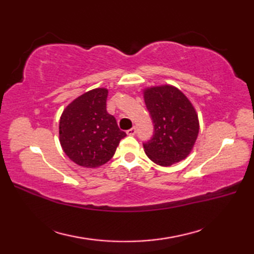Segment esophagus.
I'll list each match as a JSON object with an SVG mask.
<instances>
[{
	"instance_id": "esophagus-1",
	"label": "esophagus",
	"mask_w": 254,
	"mask_h": 254,
	"mask_svg": "<svg viewBox=\"0 0 254 254\" xmlns=\"http://www.w3.org/2000/svg\"><path fill=\"white\" fill-rule=\"evenodd\" d=\"M135 133H136V128L135 127H132V128H130V130L127 131V135H135Z\"/></svg>"
}]
</instances>
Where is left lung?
Masks as SVG:
<instances>
[{
    "instance_id": "1",
    "label": "left lung",
    "mask_w": 254,
    "mask_h": 254,
    "mask_svg": "<svg viewBox=\"0 0 254 254\" xmlns=\"http://www.w3.org/2000/svg\"><path fill=\"white\" fill-rule=\"evenodd\" d=\"M144 101L154 123V135L144 150L155 164L169 167L186 159L196 142L197 113L188 97L171 85L144 89Z\"/></svg>"
}]
</instances>
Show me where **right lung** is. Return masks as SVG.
Instances as JSON below:
<instances>
[{
    "label": "right lung",
    "instance_id": "1",
    "mask_svg": "<svg viewBox=\"0 0 254 254\" xmlns=\"http://www.w3.org/2000/svg\"><path fill=\"white\" fill-rule=\"evenodd\" d=\"M107 88H95L78 96L63 110L59 138L64 153L78 166L97 168L115 155L126 132L107 112Z\"/></svg>",
    "mask_w": 254,
    "mask_h": 254
}]
</instances>
